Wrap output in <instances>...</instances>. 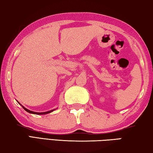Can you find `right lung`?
I'll return each instance as SVG.
<instances>
[{
  "label": "right lung",
  "mask_w": 153,
  "mask_h": 153,
  "mask_svg": "<svg viewBox=\"0 0 153 153\" xmlns=\"http://www.w3.org/2000/svg\"><path fill=\"white\" fill-rule=\"evenodd\" d=\"M19 103V102H18ZM21 105V106H22V108H23L25 110V111H26V112H29V113H31V114H49V113H50V112H53V111H55V109H53V110H51V111H47V112H33V111H30V110H28V109H27V108H25L24 106H22V104H20Z\"/></svg>",
  "instance_id": "right-lung-1"
}]
</instances>
